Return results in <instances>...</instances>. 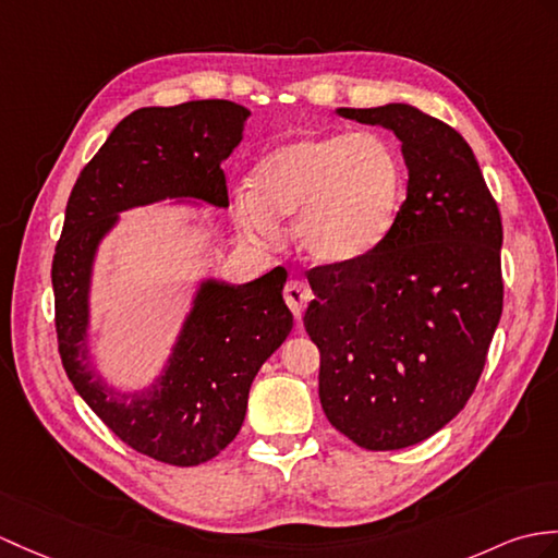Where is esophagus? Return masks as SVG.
I'll use <instances>...</instances> for the list:
<instances>
[{
  "mask_svg": "<svg viewBox=\"0 0 558 558\" xmlns=\"http://www.w3.org/2000/svg\"><path fill=\"white\" fill-rule=\"evenodd\" d=\"M282 296H284V304H288L290 311L294 314V318L300 320L306 304L314 300V292H311V288L304 280H290L288 284H284Z\"/></svg>",
  "mask_w": 558,
  "mask_h": 558,
  "instance_id": "obj_1",
  "label": "esophagus"
}]
</instances>
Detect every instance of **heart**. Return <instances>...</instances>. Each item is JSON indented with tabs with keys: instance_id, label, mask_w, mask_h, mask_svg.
<instances>
[{
	"instance_id": "b5f03b06",
	"label": "heart",
	"mask_w": 558,
	"mask_h": 558,
	"mask_svg": "<svg viewBox=\"0 0 558 558\" xmlns=\"http://www.w3.org/2000/svg\"><path fill=\"white\" fill-rule=\"evenodd\" d=\"M250 187L232 194V218L250 240L274 242L276 218L311 262L347 264L390 232L404 194L397 151L375 133L302 135L264 154Z\"/></svg>"
}]
</instances>
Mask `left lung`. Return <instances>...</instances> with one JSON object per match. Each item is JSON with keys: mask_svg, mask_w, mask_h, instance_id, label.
<instances>
[{"mask_svg": "<svg viewBox=\"0 0 558 558\" xmlns=\"http://www.w3.org/2000/svg\"><path fill=\"white\" fill-rule=\"evenodd\" d=\"M338 113L401 140L407 199L368 254L308 270L304 328L335 430L361 449H404L454 418L481 380L504 304L501 216L451 125L409 104Z\"/></svg>", "mask_w": 558, "mask_h": 558, "instance_id": "left-lung-1", "label": "left lung"}]
</instances>
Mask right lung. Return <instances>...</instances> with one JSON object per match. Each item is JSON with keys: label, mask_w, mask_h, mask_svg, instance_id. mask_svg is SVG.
I'll use <instances>...</instances> for the list:
<instances>
[{"label": "right lung", "mask_w": 558, "mask_h": 558, "mask_svg": "<svg viewBox=\"0 0 558 558\" xmlns=\"http://www.w3.org/2000/svg\"><path fill=\"white\" fill-rule=\"evenodd\" d=\"M250 111L228 99L145 107L113 128L77 175L51 262L63 371L109 430L140 454L199 465L240 433L254 375L292 330L288 274L247 284L206 280L161 380L145 395L104 387L87 364V290L99 240L116 214L166 197L228 206L220 163L240 145Z\"/></svg>", "instance_id": "right-lung-1"}]
</instances>
